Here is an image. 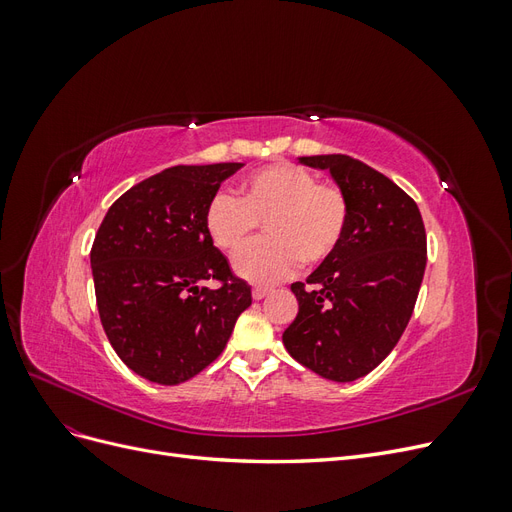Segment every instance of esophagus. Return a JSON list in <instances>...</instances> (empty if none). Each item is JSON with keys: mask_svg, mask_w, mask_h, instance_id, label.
Segmentation results:
<instances>
[{"mask_svg": "<svg viewBox=\"0 0 512 512\" xmlns=\"http://www.w3.org/2000/svg\"><path fill=\"white\" fill-rule=\"evenodd\" d=\"M267 294H271V288H265V286H256L254 290H252V297L256 299V301H260V299H265Z\"/></svg>", "mask_w": 512, "mask_h": 512, "instance_id": "1", "label": "esophagus"}]
</instances>
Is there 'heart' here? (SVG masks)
I'll return each mask as SVG.
<instances>
[{
    "mask_svg": "<svg viewBox=\"0 0 512 512\" xmlns=\"http://www.w3.org/2000/svg\"><path fill=\"white\" fill-rule=\"evenodd\" d=\"M350 220L346 192L318 181L303 166L275 162L241 185V198L215 192L205 207V230L222 252H243L265 222L267 239L235 260V269L256 284L280 282L303 265L316 267L342 245Z\"/></svg>",
    "mask_w": 512,
    "mask_h": 512,
    "instance_id": "obj_1",
    "label": "heart"
}]
</instances>
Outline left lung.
<instances>
[{"label": "left lung", "instance_id": "obj_1", "mask_svg": "<svg viewBox=\"0 0 512 512\" xmlns=\"http://www.w3.org/2000/svg\"><path fill=\"white\" fill-rule=\"evenodd\" d=\"M301 162L331 170L350 220L337 252L290 286L299 314L284 346L314 374L352 382L376 369L408 327L427 265L425 224L414 200L365 162L344 153Z\"/></svg>", "mask_w": 512, "mask_h": 512}]
</instances>
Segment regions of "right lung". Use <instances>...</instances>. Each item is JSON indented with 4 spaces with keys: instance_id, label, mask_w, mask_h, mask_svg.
I'll return each instance as SVG.
<instances>
[{
    "instance_id": "right-lung-1",
    "label": "right lung",
    "mask_w": 512,
    "mask_h": 512,
    "mask_svg": "<svg viewBox=\"0 0 512 512\" xmlns=\"http://www.w3.org/2000/svg\"><path fill=\"white\" fill-rule=\"evenodd\" d=\"M239 162L173 166L121 194L91 245L104 333L134 374L164 386L211 365L252 288L205 230V207ZM211 279L215 289L202 286Z\"/></svg>"
}]
</instances>
